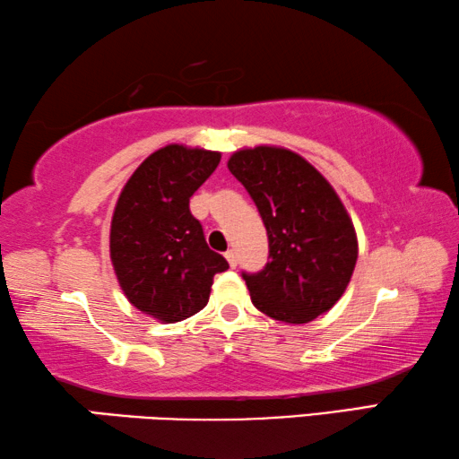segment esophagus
<instances>
[{
    "mask_svg": "<svg viewBox=\"0 0 459 459\" xmlns=\"http://www.w3.org/2000/svg\"><path fill=\"white\" fill-rule=\"evenodd\" d=\"M224 257H227V261H229V265H230V267H237V253H235V251L229 249L227 253H224Z\"/></svg>",
    "mask_w": 459,
    "mask_h": 459,
    "instance_id": "34e87169",
    "label": "esophagus"
}]
</instances>
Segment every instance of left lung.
<instances>
[{"mask_svg": "<svg viewBox=\"0 0 459 459\" xmlns=\"http://www.w3.org/2000/svg\"><path fill=\"white\" fill-rule=\"evenodd\" d=\"M229 169L255 202L269 261L243 273L255 308L304 325L334 307L358 261V237L337 192L294 151L261 144L232 152Z\"/></svg>", "mask_w": 459, "mask_h": 459, "instance_id": "obj_1", "label": "left lung"}]
</instances>
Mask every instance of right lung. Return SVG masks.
Instances as JSON below:
<instances>
[{
	"mask_svg": "<svg viewBox=\"0 0 459 459\" xmlns=\"http://www.w3.org/2000/svg\"><path fill=\"white\" fill-rule=\"evenodd\" d=\"M218 163L216 151L167 144L136 167L116 202L110 227L116 278L134 308L161 323L200 312L214 275L229 269L190 212V198Z\"/></svg>",
	"mask_w": 459,
	"mask_h": 459,
	"instance_id": "1",
	"label": "right lung"
}]
</instances>
